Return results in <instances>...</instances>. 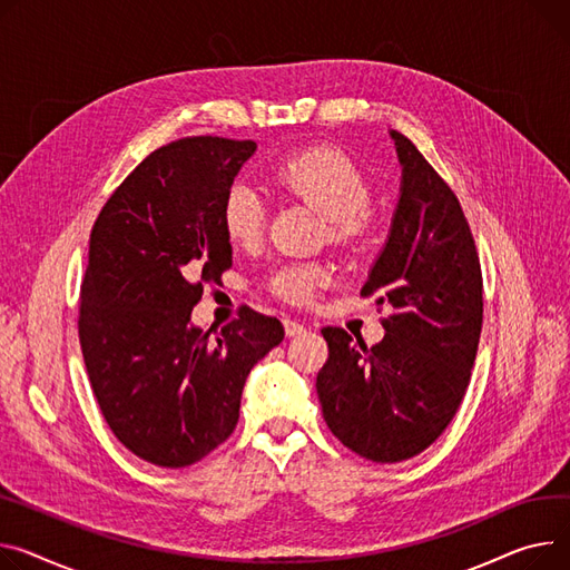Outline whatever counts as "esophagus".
I'll return each instance as SVG.
<instances>
[{"label": "esophagus", "instance_id": "esophagus-1", "mask_svg": "<svg viewBox=\"0 0 570 570\" xmlns=\"http://www.w3.org/2000/svg\"><path fill=\"white\" fill-rule=\"evenodd\" d=\"M284 332H286V336H299V334L307 332V327L302 325V323H297V321L286 318V321H284Z\"/></svg>", "mask_w": 570, "mask_h": 570}]
</instances>
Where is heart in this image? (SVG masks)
I'll return each mask as SVG.
<instances>
[{"label":"heart","instance_id":"b5f03b06","mask_svg":"<svg viewBox=\"0 0 570 570\" xmlns=\"http://www.w3.org/2000/svg\"><path fill=\"white\" fill-rule=\"evenodd\" d=\"M277 185L330 219V238L353 243L364 232L371 187L357 165L332 148H312L286 158L275 171ZM224 234L234 245L252 247L265 229V204L247 185H234L222 204ZM330 284L321 263H288L271 277V291L291 305H307Z\"/></svg>","mask_w":570,"mask_h":570}]
</instances>
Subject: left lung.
I'll list each match as a JSON object with an SVG mask.
<instances>
[{
	"instance_id": "1",
	"label": "left lung",
	"mask_w": 570,
	"mask_h": 570,
	"mask_svg": "<svg viewBox=\"0 0 570 570\" xmlns=\"http://www.w3.org/2000/svg\"><path fill=\"white\" fill-rule=\"evenodd\" d=\"M390 137L401 195L362 286L390 309L385 336L366 348L323 327L330 357L316 377L330 431L373 463L407 461L442 435L470 385L483 321L479 254L456 195L405 135Z\"/></svg>"
}]
</instances>
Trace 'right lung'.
Listing matches in <instances>:
<instances>
[{
  "label": "right lung",
  "mask_w": 570,
  "mask_h": 570,
  "mask_svg": "<svg viewBox=\"0 0 570 570\" xmlns=\"http://www.w3.org/2000/svg\"><path fill=\"white\" fill-rule=\"evenodd\" d=\"M254 141L187 137L154 150L102 206L80 295V344L105 422L135 456L187 468L229 438L249 371L284 325L249 307L204 332L206 284L232 268L222 204Z\"/></svg>",
  "instance_id": "1"
}]
</instances>
